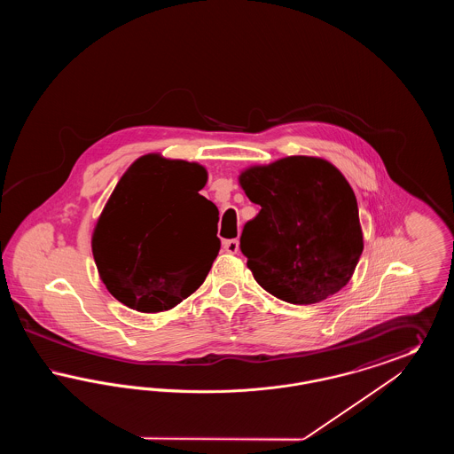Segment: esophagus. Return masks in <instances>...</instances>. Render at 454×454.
Returning <instances> with one entry per match:
<instances>
[{
	"mask_svg": "<svg viewBox=\"0 0 454 454\" xmlns=\"http://www.w3.org/2000/svg\"><path fill=\"white\" fill-rule=\"evenodd\" d=\"M223 248H224L228 254H238V250H239V241H238L237 238H233V239H224V241H223Z\"/></svg>",
	"mask_w": 454,
	"mask_h": 454,
	"instance_id": "obj_1",
	"label": "esophagus"
}]
</instances>
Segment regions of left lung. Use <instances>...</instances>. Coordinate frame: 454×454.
Segmentation results:
<instances>
[{"instance_id": "obj_1", "label": "left lung", "mask_w": 454, "mask_h": 454, "mask_svg": "<svg viewBox=\"0 0 454 454\" xmlns=\"http://www.w3.org/2000/svg\"><path fill=\"white\" fill-rule=\"evenodd\" d=\"M239 184L260 206L239 237L255 281L291 304L340 291L363 254L357 200L344 175L320 158L287 156L248 168Z\"/></svg>"}]
</instances>
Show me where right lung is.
<instances>
[{"label":"right lung","mask_w":454,"mask_h":454,"mask_svg":"<svg viewBox=\"0 0 454 454\" xmlns=\"http://www.w3.org/2000/svg\"><path fill=\"white\" fill-rule=\"evenodd\" d=\"M207 173L180 160L146 154L119 180L97 223L91 248L108 293L143 313L170 309L204 282L217 257L199 217H217L199 194Z\"/></svg>","instance_id":"1"}]
</instances>
